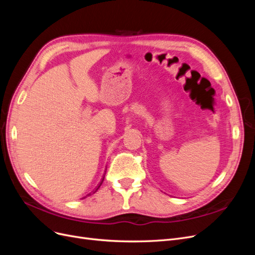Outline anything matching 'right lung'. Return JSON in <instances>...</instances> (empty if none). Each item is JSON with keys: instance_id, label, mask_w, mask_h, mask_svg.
Returning a JSON list of instances; mask_svg holds the SVG:
<instances>
[{"instance_id": "1", "label": "right lung", "mask_w": 255, "mask_h": 255, "mask_svg": "<svg viewBox=\"0 0 255 255\" xmlns=\"http://www.w3.org/2000/svg\"><path fill=\"white\" fill-rule=\"evenodd\" d=\"M103 180H104V177H103ZM103 180H102V182H101V183H100V185H99V186H98V187H97V189H96V191H97V190H98V189H99V187H100V186H101V184H102V183H103ZM96 191H94V192H96ZM89 195H90V194H89Z\"/></svg>"}]
</instances>
